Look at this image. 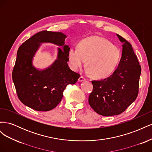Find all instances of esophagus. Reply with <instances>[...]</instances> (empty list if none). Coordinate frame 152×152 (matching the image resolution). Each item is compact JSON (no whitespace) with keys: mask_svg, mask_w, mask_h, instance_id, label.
<instances>
[{"mask_svg":"<svg viewBox=\"0 0 152 152\" xmlns=\"http://www.w3.org/2000/svg\"><path fill=\"white\" fill-rule=\"evenodd\" d=\"M84 80H86V78H84L83 76H80V78L79 79V82H82V81H84Z\"/></svg>","mask_w":152,"mask_h":152,"instance_id":"1","label":"esophagus"}]
</instances>
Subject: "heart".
Segmentation results:
<instances>
[{"label":"heart","instance_id":"obj_1","mask_svg":"<svg viewBox=\"0 0 152 152\" xmlns=\"http://www.w3.org/2000/svg\"><path fill=\"white\" fill-rule=\"evenodd\" d=\"M121 56V50L107 39L93 36L82 40L77 48H71L68 52L69 65L77 71L87 62V72L98 79L110 76L115 70Z\"/></svg>","mask_w":152,"mask_h":152}]
</instances>
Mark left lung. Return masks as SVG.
Instances as JSON below:
<instances>
[{
    "label": "left lung",
    "mask_w": 152,
    "mask_h": 152,
    "mask_svg": "<svg viewBox=\"0 0 152 152\" xmlns=\"http://www.w3.org/2000/svg\"><path fill=\"white\" fill-rule=\"evenodd\" d=\"M117 35L123 43L120 63L110 77L92 80L93 90L89 97L91 108L107 117L124 112L134 102L139 91L141 66L131 44L121 35Z\"/></svg>",
    "instance_id": "obj_1"
}]
</instances>
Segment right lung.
Returning <instances> with one entry per match:
<instances>
[{"label": "right lung", "instance_id": "add662e5", "mask_svg": "<svg viewBox=\"0 0 152 152\" xmlns=\"http://www.w3.org/2000/svg\"><path fill=\"white\" fill-rule=\"evenodd\" d=\"M66 36L61 32L43 30L26 40L17 52L12 77L18 97L21 103L37 111L46 112L60 103L64 90L74 84L80 74L71 70L67 62L70 48L65 45ZM49 42L63 46L58 48V58L48 69H36L32 59L41 43Z\"/></svg>", "mask_w": 152, "mask_h": 152}]
</instances>
